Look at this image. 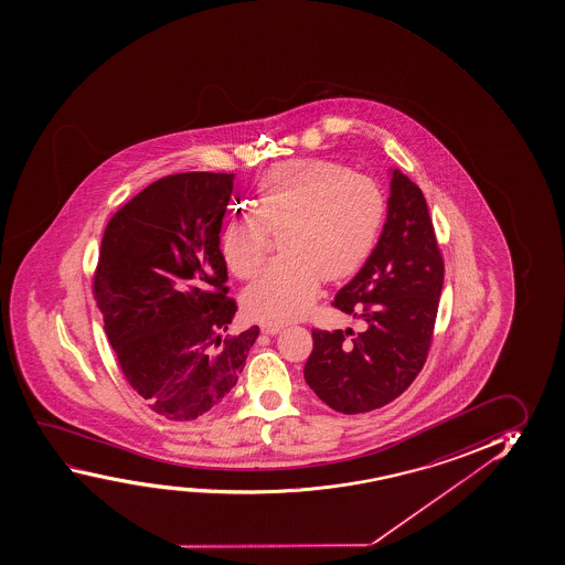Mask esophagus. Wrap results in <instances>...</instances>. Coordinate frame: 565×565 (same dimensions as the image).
<instances>
[{
    "instance_id": "esophagus-1",
    "label": "esophagus",
    "mask_w": 565,
    "mask_h": 565,
    "mask_svg": "<svg viewBox=\"0 0 565 565\" xmlns=\"http://www.w3.org/2000/svg\"><path fill=\"white\" fill-rule=\"evenodd\" d=\"M259 328H262L265 335H275L280 329L285 328V323H280V321H262Z\"/></svg>"
}]
</instances>
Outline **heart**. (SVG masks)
<instances>
[{
	"instance_id": "1",
	"label": "heart",
	"mask_w": 565,
	"mask_h": 565,
	"mask_svg": "<svg viewBox=\"0 0 565 565\" xmlns=\"http://www.w3.org/2000/svg\"><path fill=\"white\" fill-rule=\"evenodd\" d=\"M384 218V196L366 175L321 158L280 163L262 179L253 216L230 222L222 237L237 277L262 269L269 236L280 237L285 262L265 270L244 292L255 320L285 321L312 306L321 270L339 277L369 255Z\"/></svg>"
}]
</instances>
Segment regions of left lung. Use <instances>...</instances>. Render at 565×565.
<instances>
[{
	"label": "left lung",
	"mask_w": 565,
	"mask_h": 565,
	"mask_svg": "<svg viewBox=\"0 0 565 565\" xmlns=\"http://www.w3.org/2000/svg\"><path fill=\"white\" fill-rule=\"evenodd\" d=\"M386 224L333 306L366 329H313L303 379L331 409L366 413L404 394L429 353L445 263L422 189L390 169Z\"/></svg>",
	"instance_id": "left-lung-1"
}]
</instances>
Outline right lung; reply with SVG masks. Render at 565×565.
<instances>
[{"label": "right lung", "instance_id": "add662e5", "mask_svg": "<svg viewBox=\"0 0 565 565\" xmlns=\"http://www.w3.org/2000/svg\"><path fill=\"white\" fill-rule=\"evenodd\" d=\"M234 173L191 171L160 179L109 220L93 292L118 366L146 405L169 422H193L236 386L259 328L226 335L222 220Z\"/></svg>", "mask_w": 565, "mask_h": 565}]
</instances>
